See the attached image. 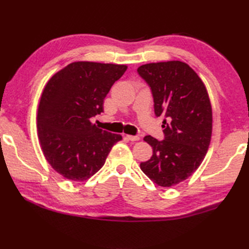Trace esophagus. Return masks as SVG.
I'll return each mask as SVG.
<instances>
[{"label": "esophagus", "instance_id": "obj_1", "mask_svg": "<svg viewBox=\"0 0 249 249\" xmlns=\"http://www.w3.org/2000/svg\"><path fill=\"white\" fill-rule=\"evenodd\" d=\"M127 137V139L130 140V141H138L140 139L139 136H133V135H127L126 136Z\"/></svg>", "mask_w": 249, "mask_h": 249}]
</instances>
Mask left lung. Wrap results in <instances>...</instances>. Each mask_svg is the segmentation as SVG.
<instances>
[{
	"label": "left lung",
	"mask_w": 249,
	"mask_h": 249,
	"mask_svg": "<svg viewBox=\"0 0 249 249\" xmlns=\"http://www.w3.org/2000/svg\"><path fill=\"white\" fill-rule=\"evenodd\" d=\"M150 87L156 116H163L165 138L145 136L153 155L141 170L162 187L181 183L197 170L212 136V107L202 80L186 63L169 61L140 66Z\"/></svg>",
	"instance_id": "8db88e82"
}]
</instances>
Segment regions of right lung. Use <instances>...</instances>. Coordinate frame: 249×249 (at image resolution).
<instances>
[{
  "mask_svg": "<svg viewBox=\"0 0 249 249\" xmlns=\"http://www.w3.org/2000/svg\"><path fill=\"white\" fill-rule=\"evenodd\" d=\"M126 65L73 62L46 84L37 129L51 167L65 178L82 182L104 166L122 136L97 128L91 118L104 111V99Z\"/></svg>",
  "mask_w": 249,
  "mask_h": 249,
  "instance_id": "add662e5",
  "label": "right lung"
}]
</instances>
